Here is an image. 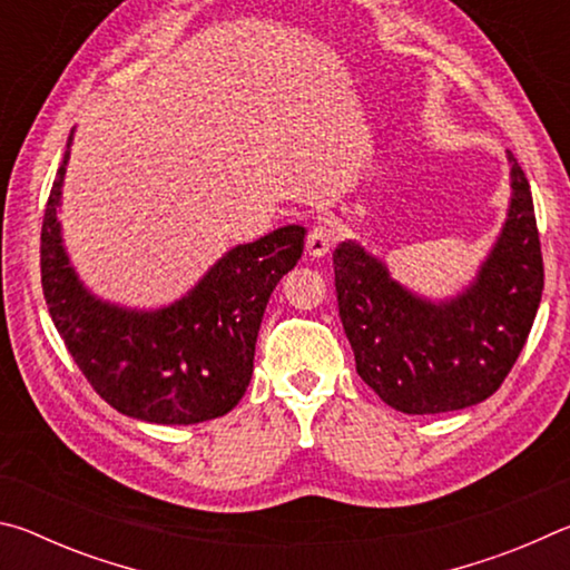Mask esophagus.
<instances>
[{"mask_svg": "<svg viewBox=\"0 0 570 570\" xmlns=\"http://www.w3.org/2000/svg\"><path fill=\"white\" fill-rule=\"evenodd\" d=\"M336 238H340V230L332 224V220H322V224H316L312 230H308L306 236V250L308 256L320 258L324 254H330L332 246L336 244Z\"/></svg>", "mask_w": 570, "mask_h": 570, "instance_id": "obj_1", "label": "esophagus"}]
</instances>
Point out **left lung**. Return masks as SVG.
<instances>
[{
	"label": "left lung",
	"instance_id": "8db88e82",
	"mask_svg": "<svg viewBox=\"0 0 570 570\" xmlns=\"http://www.w3.org/2000/svg\"><path fill=\"white\" fill-rule=\"evenodd\" d=\"M510 208L493 250L465 292L430 302L407 292L354 240L334 250V286L356 372L404 414L465 410L513 370L543 294L533 196L513 153Z\"/></svg>",
	"mask_w": 570,
	"mask_h": 570
}]
</instances>
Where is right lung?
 Wrapping results in <instances>:
<instances>
[{
	"label": "right lung",
	"instance_id": "obj_1",
	"mask_svg": "<svg viewBox=\"0 0 570 570\" xmlns=\"http://www.w3.org/2000/svg\"><path fill=\"white\" fill-rule=\"evenodd\" d=\"M42 220V292L67 352L100 397L128 417L196 424L224 417L254 374L258 326L268 296L304 250L302 226L230 248L176 304L138 312L92 296L77 278L57 220L65 168Z\"/></svg>",
	"mask_w": 570,
	"mask_h": 570
}]
</instances>
